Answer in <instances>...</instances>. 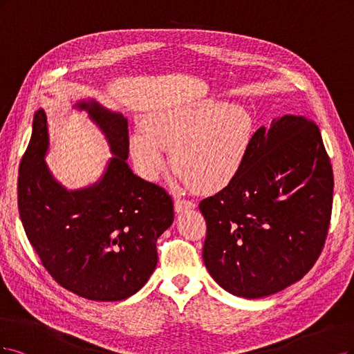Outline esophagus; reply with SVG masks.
<instances>
[{
  "mask_svg": "<svg viewBox=\"0 0 354 354\" xmlns=\"http://www.w3.org/2000/svg\"><path fill=\"white\" fill-rule=\"evenodd\" d=\"M196 207V204L189 200L180 198V197H175V210L176 213H184V212H189Z\"/></svg>",
  "mask_w": 354,
  "mask_h": 354,
  "instance_id": "esophagus-1",
  "label": "esophagus"
}]
</instances>
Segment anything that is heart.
I'll list each match as a JSON object with an SVG mask.
<instances>
[{"label": "heart", "instance_id": "heart-1", "mask_svg": "<svg viewBox=\"0 0 354 354\" xmlns=\"http://www.w3.org/2000/svg\"><path fill=\"white\" fill-rule=\"evenodd\" d=\"M142 124L129 136L138 174L148 180L160 178L167 148L182 184L201 192H216L234 180L254 133L247 107L216 98L156 109Z\"/></svg>", "mask_w": 354, "mask_h": 354}]
</instances>
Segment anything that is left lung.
<instances>
[{"label": "left lung", "instance_id": "obj_1", "mask_svg": "<svg viewBox=\"0 0 354 354\" xmlns=\"http://www.w3.org/2000/svg\"><path fill=\"white\" fill-rule=\"evenodd\" d=\"M333 189V167L312 120L287 115L259 128L239 174L200 203L212 278L244 299L300 281L322 252Z\"/></svg>", "mask_w": 354, "mask_h": 354}]
</instances>
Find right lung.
Segmentation results:
<instances>
[{
    "label": "right lung",
    "instance_id": "obj_1",
    "mask_svg": "<svg viewBox=\"0 0 354 354\" xmlns=\"http://www.w3.org/2000/svg\"><path fill=\"white\" fill-rule=\"evenodd\" d=\"M73 109L104 135L113 154L94 184L67 189L45 157L50 148L44 110L33 116L32 135L19 169L21 223L44 268L84 299L120 301L140 291L157 265V238L174 223V201L154 184L133 175L128 119L93 98Z\"/></svg>",
    "mask_w": 354,
    "mask_h": 354
}]
</instances>
